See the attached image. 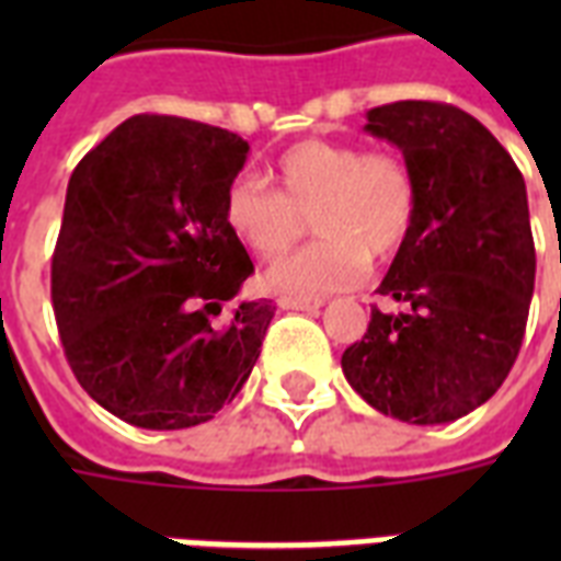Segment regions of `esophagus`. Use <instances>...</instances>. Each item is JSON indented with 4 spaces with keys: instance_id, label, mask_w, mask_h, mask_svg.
Segmentation results:
<instances>
[{
    "instance_id": "34e87169",
    "label": "esophagus",
    "mask_w": 561,
    "mask_h": 561,
    "mask_svg": "<svg viewBox=\"0 0 561 561\" xmlns=\"http://www.w3.org/2000/svg\"><path fill=\"white\" fill-rule=\"evenodd\" d=\"M276 306L285 308V311H320L323 308V299H297V297H279Z\"/></svg>"
}]
</instances>
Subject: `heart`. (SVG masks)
I'll list each match as a JSON object with an SVG mask.
<instances>
[{"instance_id": "obj_1", "label": "heart", "mask_w": 561, "mask_h": 561, "mask_svg": "<svg viewBox=\"0 0 561 561\" xmlns=\"http://www.w3.org/2000/svg\"><path fill=\"white\" fill-rule=\"evenodd\" d=\"M276 192L236 178L224 192V224L259 259H276L314 220V244L267 271V285L294 297H323L358 285L373 262L392 255L416 215V180L392 151L306 139L273 165Z\"/></svg>"}]
</instances>
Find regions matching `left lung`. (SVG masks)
I'll return each mask as SVG.
<instances>
[{
	"label": "left lung",
	"mask_w": 561,
	"mask_h": 561,
	"mask_svg": "<svg viewBox=\"0 0 561 561\" xmlns=\"http://www.w3.org/2000/svg\"><path fill=\"white\" fill-rule=\"evenodd\" d=\"M364 130L401 151L416 215L378 285L404 311L373 308L341 367L383 416L443 425L492 399L522 350L536 285L527 186L504 145L451 104H383Z\"/></svg>",
	"instance_id": "1"
}]
</instances>
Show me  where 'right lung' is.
Instances as JSON below:
<instances>
[{
  "instance_id": "add662e5",
  "label": "right lung",
  "mask_w": 561,
  "mask_h": 561,
  "mask_svg": "<svg viewBox=\"0 0 561 561\" xmlns=\"http://www.w3.org/2000/svg\"><path fill=\"white\" fill-rule=\"evenodd\" d=\"M250 145L180 116H130L72 171L51 306L75 378L148 431L209 422L253 373L276 308L238 302L253 262L224 224Z\"/></svg>"
}]
</instances>
